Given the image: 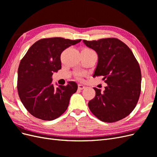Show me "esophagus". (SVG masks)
Wrapping results in <instances>:
<instances>
[{
  "label": "esophagus",
  "mask_w": 157,
  "mask_h": 157,
  "mask_svg": "<svg viewBox=\"0 0 157 157\" xmlns=\"http://www.w3.org/2000/svg\"><path fill=\"white\" fill-rule=\"evenodd\" d=\"M78 88L79 90H83L85 88V86H84L83 84H78Z\"/></svg>",
  "instance_id": "1"
}]
</instances>
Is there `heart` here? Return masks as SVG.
<instances>
[{
	"mask_svg": "<svg viewBox=\"0 0 157 157\" xmlns=\"http://www.w3.org/2000/svg\"><path fill=\"white\" fill-rule=\"evenodd\" d=\"M77 77H81V75H82V73H77Z\"/></svg>",
	"mask_w": 157,
	"mask_h": 157,
	"instance_id": "b5f03b06",
	"label": "heart"
}]
</instances>
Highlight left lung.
Masks as SVG:
<instances>
[{
	"instance_id": "1",
	"label": "left lung",
	"mask_w": 157,
	"mask_h": 157,
	"mask_svg": "<svg viewBox=\"0 0 157 157\" xmlns=\"http://www.w3.org/2000/svg\"><path fill=\"white\" fill-rule=\"evenodd\" d=\"M83 42L98 56L93 77L103 76L107 84L103 92L94 88L96 96L88 103L90 110L101 121H120L130 115L138 101L141 82L139 63L129 47L115 38Z\"/></svg>"
}]
</instances>
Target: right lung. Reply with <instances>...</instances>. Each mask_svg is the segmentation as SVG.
Wrapping results in <instances>:
<instances>
[{
  "label": "right lung",
  "instance_id": "right-lung-1",
  "mask_svg": "<svg viewBox=\"0 0 157 157\" xmlns=\"http://www.w3.org/2000/svg\"><path fill=\"white\" fill-rule=\"evenodd\" d=\"M80 41L61 37L40 39L30 47L21 60L17 71L18 94L33 116L52 121L67 110L78 85L70 81L67 86L54 87L52 77L61 68L62 52Z\"/></svg>",
  "mask_w": 157,
  "mask_h": 157
}]
</instances>
